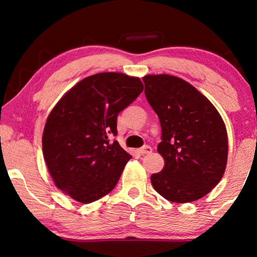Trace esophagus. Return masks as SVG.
<instances>
[{"label": "esophagus", "instance_id": "1", "mask_svg": "<svg viewBox=\"0 0 257 257\" xmlns=\"http://www.w3.org/2000/svg\"><path fill=\"white\" fill-rule=\"evenodd\" d=\"M138 152H139L140 154H143V156H144V154H149V153L152 152V147L149 146V145H146V146L142 147V149H139Z\"/></svg>", "mask_w": 257, "mask_h": 257}]
</instances>
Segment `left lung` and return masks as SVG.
Returning a JSON list of instances; mask_svg holds the SVG:
<instances>
[{
	"label": "left lung",
	"instance_id": "left-lung-1",
	"mask_svg": "<svg viewBox=\"0 0 257 257\" xmlns=\"http://www.w3.org/2000/svg\"><path fill=\"white\" fill-rule=\"evenodd\" d=\"M145 96L161 125L158 152L165 166L151 177L168 201L199 200L219 184L226 170V125L214 105L194 86L171 75L143 78Z\"/></svg>",
	"mask_w": 257,
	"mask_h": 257
}]
</instances>
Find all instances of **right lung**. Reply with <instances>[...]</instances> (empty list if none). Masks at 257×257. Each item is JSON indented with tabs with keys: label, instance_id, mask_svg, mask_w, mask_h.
<instances>
[{
	"label": "right lung",
	"instance_id": "obj_1",
	"mask_svg": "<svg viewBox=\"0 0 257 257\" xmlns=\"http://www.w3.org/2000/svg\"><path fill=\"white\" fill-rule=\"evenodd\" d=\"M138 77L101 72L86 77L63 96L49 114L43 156L55 185L82 203L115 187L132 156L117 140V117L143 92Z\"/></svg>",
	"mask_w": 257,
	"mask_h": 257
}]
</instances>
